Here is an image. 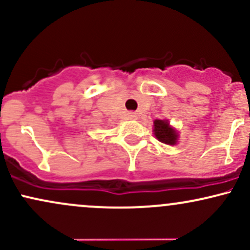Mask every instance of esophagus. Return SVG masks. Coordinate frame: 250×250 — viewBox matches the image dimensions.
Masks as SVG:
<instances>
[{
    "label": "esophagus",
    "mask_w": 250,
    "mask_h": 250,
    "mask_svg": "<svg viewBox=\"0 0 250 250\" xmlns=\"http://www.w3.org/2000/svg\"><path fill=\"white\" fill-rule=\"evenodd\" d=\"M128 117L130 120H136L137 119V114L136 113H128Z\"/></svg>",
    "instance_id": "34e87169"
}]
</instances>
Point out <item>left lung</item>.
<instances>
[{"label":"left lung","mask_w":250,"mask_h":250,"mask_svg":"<svg viewBox=\"0 0 250 250\" xmlns=\"http://www.w3.org/2000/svg\"><path fill=\"white\" fill-rule=\"evenodd\" d=\"M154 135L160 142L170 146L176 145L177 137H179L177 131L170 127L167 120H155Z\"/></svg>","instance_id":"obj_1"}]
</instances>
